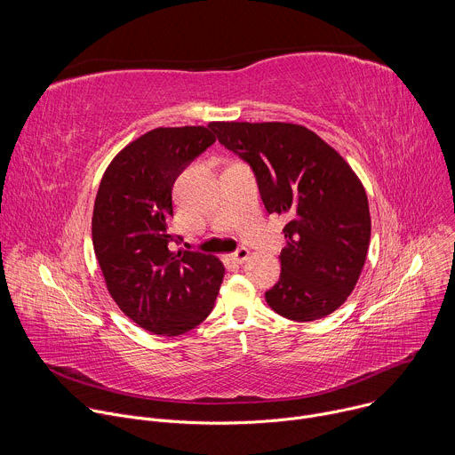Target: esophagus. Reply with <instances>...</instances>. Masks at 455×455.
Returning a JSON list of instances; mask_svg holds the SVG:
<instances>
[{
    "label": "esophagus",
    "mask_w": 455,
    "mask_h": 455,
    "mask_svg": "<svg viewBox=\"0 0 455 455\" xmlns=\"http://www.w3.org/2000/svg\"><path fill=\"white\" fill-rule=\"evenodd\" d=\"M230 257H232V261H235V263H244L246 259L250 257V250L244 248V246H241V248H237Z\"/></svg>",
    "instance_id": "esophagus-1"
}]
</instances>
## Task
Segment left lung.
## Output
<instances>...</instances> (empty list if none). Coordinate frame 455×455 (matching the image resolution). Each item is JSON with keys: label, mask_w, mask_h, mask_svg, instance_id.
Returning <instances> with one entry per match:
<instances>
[{"label": "left lung", "mask_w": 455, "mask_h": 455, "mask_svg": "<svg viewBox=\"0 0 455 455\" xmlns=\"http://www.w3.org/2000/svg\"><path fill=\"white\" fill-rule=\"evenodd\" d=\"M221 146L253 171L268 214H286L281 277L268 306L297 322L339 309L363 268L371 216L363 185L347 162L304 125L212 122Z\"/></svg>", "instance_id": "obj_1"}]
</instances>
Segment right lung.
Here are the masks:
<instances>
[{"label": "right lung", "instance_id": "1", "mask_svg": "<svg viewBox=\"0 0 455 455\" xmlns=\"http://www.w3.org/2000/svg\"><path fill=\"white\" fill-rule=\"evenodd\" d=\"M216 142L204 125L158 127L125 146L106 169L93 207L97 261L116 306L140 328L176 337L202 323L225 268L214 255L171 250L172 185Z\"/></svg>", "mask_w": 455, "mask_h": 455}]
</instances>
